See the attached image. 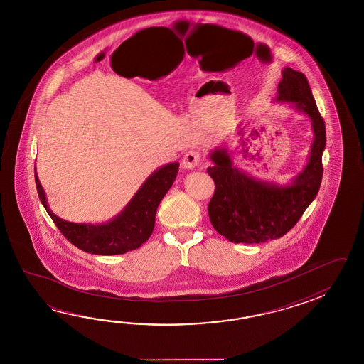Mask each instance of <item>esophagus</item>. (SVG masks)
<instances>
[{
    "label": "esophagus",
    "mask_w": 364,
    "mask_h": 364,
    "mask_svg": "<svg viewBox=\"0 0 364 364\" xmlns=\"http://www.w3.org/2000/svg\"><path fill=\"white\" fill-rule=\"evenodd\" d=\"M201 154L196 149H190L186 152V155L182 159V165L186 169H193L198 164L200 163Z\"/></svg>",
    "instance_id": "1"
}]
</instances>
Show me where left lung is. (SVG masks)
<instances>
[{
    "label": "left lung",
    "mask_w": 364,
    "mask_h": 364,
    "mask_svg": "<svg viewBox=\"0 0 364 364\" xmlns=\"http://www.w3.org/2000/svg\"><path fill=\"white\" fill-rule=\"evenodd\" d=\"M276 101L293 102L296 110L311 118L315 139L309 163L290 185L279 186L235 168L226 148L210 152L209 159L215 165L207 173L216 188L209 201V220L217 232L234 243H263L281 238L299 221L321 185L325 124L304 74L291 68L282 70Z\"/></svg>",
    "instance_id": "1"
}]
</instances>
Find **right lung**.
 Masks as SVG:
<instances>
[{
    "label": "right lung",
    "instance_id": "add662e5",
    "mask_svg": "<svg viewBox=\"0 0 364 364\" xmlns=\"http://www.w3.org/2000/svg\"><path fill=\"white\" fill-rule=\"evenodd\" d=\"M178 168V163H171L154 171L124 210L107 224H75L55 216L48 205L36 171L35 182L41 204L69 242L95 255H119L139 248L151 237L157 207L177 177Z\"/></svg>",
    "mask_w": 364,
    "mask_h": 364
}]
</instances>
